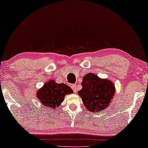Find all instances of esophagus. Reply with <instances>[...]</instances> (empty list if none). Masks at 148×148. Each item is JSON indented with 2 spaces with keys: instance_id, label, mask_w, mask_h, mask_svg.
<instances>
[{
  "instance_id": "1",
  "label": "esophagus",
  "mask_w": 148,
  "mask_h": 148,
  "mask_svg": "<svg viewBox=\"0 0 148 148\" xmlns=\"http://www.w3.org/2000/svg\"><path fill=\"white\" fill-rule=\"evenodd\" d=\"M71 88H72V90H73L74 92H76V91H77V86L76 85V84H74V85H72L71 86Z\"/></svg>"
}]
</instances>
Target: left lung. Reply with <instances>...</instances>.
I'll return each instance as SVG.
<instances>
[{
	"label": "left lung",
	"mask_w": 148,
	"mask_h": 148,
	"mask_svg": "<svg viewBox=\"0 0 148 148\" xmlns=\"http://www.w3.org/2000/svg\"><path fill=\"white\" fill-rule=\"evenodd\" d=\"M82 88L78 94L88 111L99 112L109 106L115 93V86L111 80L101 78L93 73L83 77Z\"/></svg>",
	"instance_id": "left-lung-1"
}]
</instances>
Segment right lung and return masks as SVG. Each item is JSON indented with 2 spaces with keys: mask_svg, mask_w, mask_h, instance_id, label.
<instances>
[{
  "mask_svg": "<svg viewBox=\"0 0 148 148\" xmlns=\"http://www.w3.org/2000/svg\"><path fill=\"white\" fill-rule=\"evenodd\" d=\"M73 93V90L64 84H57L55 79H50L37 90V97L42 105L49 109H56L64 100L66 95Z\"/></svg>",
  "mask_w": 148,
  "mask_h": 148,
  "instance_id": "add662e5",
  "label": "right lung"
}]
</instances>
